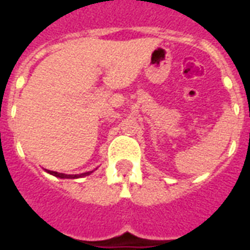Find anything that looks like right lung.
I'll use <instances>...</instances> for the list:
<instances>
[{"instance_id": "add662e5", "label": "right lung", "mask_w": 250, "mask_h": 250, "mask_svg": "<svg viewBox=\"0 0 250 250\" xmlns=\"http://www.w3.org/2000/svg\"><path fill=\"white\" fill-rule=\"evenodd\" d=\"M46 172L49 174L54 175L57 178L61 179H78V178H83V176H86V175H90L93 171H88V172H83V174H76V175H67V174H61V172H57V171H49L46 170Z\"/></svg>"}]
</instances>
